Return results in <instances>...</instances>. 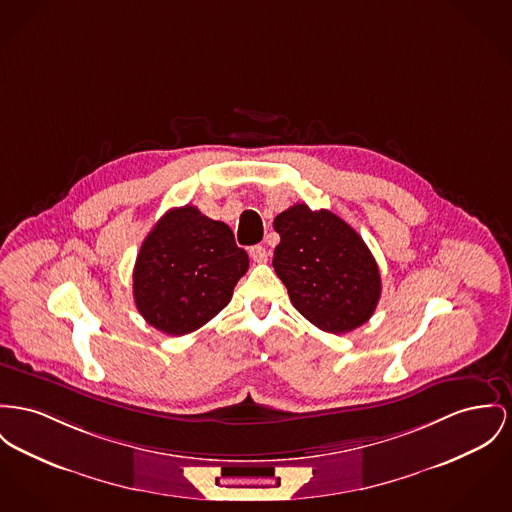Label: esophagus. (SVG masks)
<instances>
[{
    "instance_id": "obj_1",
    "label": "esophagus",
    "mask_w": 512,
    "mask_h": 512,
    "mask_svg": "<svg viewBox=\"0 0 512 512\" xmlns=\"http://www.w3.org/2000/svg\"><path fill=\"white\" fill-rule=\"evenodd\" d=\"M250 258L254 260V262H258V264H264V262H268V250L262 246V244H256V246H250Z\"/></svg>"
}]
</instances>
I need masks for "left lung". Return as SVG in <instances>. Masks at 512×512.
Wrapping results in <instances>:
<instances>
[{"mask_svg":"<svg viewBox=\"0 0 512 512\" xmlns=\"http://www.w3.org/2000/svg\"><path fill=\"white\" fill-rule=\"evenodd\" d=\"M273 268L308 322L330 334L363 326L380 299V272L359 233L328 209L295 204L273 219Z\"/></svg>","mask_w":512,"mask_h":512,"instance_id":"obj_1","label":"left lung"}]
</instances>
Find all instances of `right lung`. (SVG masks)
<instances>
[{
    "label": "right lung",
    "instance_id": "1",
    "mask_svg": "<svg viewBox=\"0 0 512 512\" xmlns=\"http://www.w3.org/2000/svg\"><path fill=\"white\" fill-rule=\"evenodd\" d=\"M248 254L223 221L194 205L167 211L145 237L134 268V299L153 328L184 336L229 305Z\"/></svg>",
    "mask_w": 512,
    "mask_h": 512
}]
</instances>
